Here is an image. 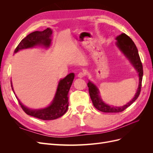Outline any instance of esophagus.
Wrapping results in <instances>:
<instances>
[{"label": "esophagus", "mask_w": 153, "mask_h": 153, "mask_svg": "<svg viewBox=\"0 0 153 153\" xmlns=\"http://www.w3.org/2000/svg\"><path fill=\"white\" fill-rule=\"evenodd\" d=\"M85 76V73L84 72H80L78 74V76L79 78H83Z\"/></svg>", "instance_id": "34e87169"}]
</instances>
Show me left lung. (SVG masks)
Listing matches in <instances>:
<instances>
[{
  "label": "left lung",
  "mask_w": 153,
  "mask_h": 153,
  "mask_svg": "<svg viewBox=\"0 0 153 153\" xmlns=\"http://www.w3.org/2000/svg\"><path fill=\"white\" fill-rule=\"evenodd\" d=\"M116 40L117 41L116 45L126 55V57L129 60V61L131 62L134 68L137 71L138 76H139V84H138V87L134 98L126 105L118 107V106H110L105 103L99 95V90L98 88L92 82L89 81V82L87 83V86L89 87V95L92 103H93V105L96 109L103 112L117 113L123 112L138 98L141 91L143 76V66L136 45L134 43L132 39L124 33H123L117 36Z\"/></svg>",
  "instance_id": "1"
}]
</instances>
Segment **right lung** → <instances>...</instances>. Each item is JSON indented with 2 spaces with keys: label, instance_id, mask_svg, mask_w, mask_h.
<instances>
[{
  "label": "right lung",
  "instance_id": "add662e5",
  "mask_svg": "<svg viewBox=\"0 0 153 153\" xmlns=\"http://www.w3.org/2000/svg\"><path fill=\"white\" fill-rule=\"evenodd\" d=\"M52 34V30L50 28H47L43 31H35L32 32L20 41L14 53H16L22 49L32 48L38 45H43L46 48L49 47L51 44V40H52L50 39ZM74 77H75V75L73 73H71L59 81L56 93H55L52 103L48 107L39 110L29 109L22 105L20 100L17 98L16 96V97L19 101V104L22 108L27 115L41 120H53L57 119L62 116L68 109L69 102L68 95L69 89L72 85ZM11 87L13 91L12 84Z\"/></svg>",
  "mask_w": 153,
  "mask_h": 153
}]
</instances>
